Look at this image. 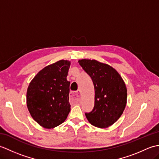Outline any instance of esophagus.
<instances>
[{
    "label": "esophagus",
    "mask_w": 159,
    "mask_h": 159,
    "mask_svg": "<svg viewBox=\"0 0 159 159\" xmlns=\"http://www.w3.org/2000/svg\"><path fill=\"white\" fill-rule=\"evenodd\" d=\"M70 100L72 103H79L80 102V91L71 92L70 93Z\"/></svg>",
    "instance_id": "obj_1"
}]
</instances>
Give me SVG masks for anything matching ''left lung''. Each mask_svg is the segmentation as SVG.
<instances>
[{
  "mask_svg": "<svg viewBox=\"0 0 159 159\" xmlns=\"http://www.w3.org/2000/svg\"><path fill=\"white\" fill-rule=\"evenodd\" d=\"M80 66L92 79L94 89V107L85 113L93 126L105 128L119 119L126 107L127 89L122 78L112 67L96 60L81 59Z\"/></svg>",
  "mask_w": 159,
  "mask_h": 159,
  "instance_id": "1",
  "label": "left lung"
}]
</instances>
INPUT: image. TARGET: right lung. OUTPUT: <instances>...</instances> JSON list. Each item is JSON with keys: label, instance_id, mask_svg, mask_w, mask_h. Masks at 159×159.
Here are the masks:
<instances>
[{"label": "right lung", "instance_id": "obj_1", "mask_svg": "<svg viewBox=\"0 0 159 159\" xmlns=\"http://www.w3.org/2000/svg\"><path fill=\"white\" fill-rule=\"evenodd\" d=\"M70 66L68 61H59L39 71L29 84L26 93L28 109L43 128L59 126L70 113V83L67 80Z\"/></svg>", "mask_w": 159, "mask_h": 159}]
</instances>
